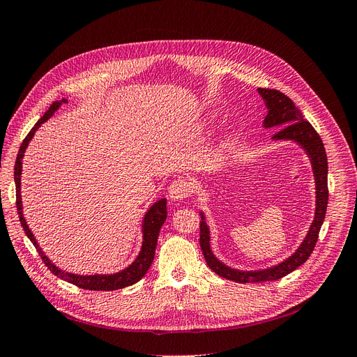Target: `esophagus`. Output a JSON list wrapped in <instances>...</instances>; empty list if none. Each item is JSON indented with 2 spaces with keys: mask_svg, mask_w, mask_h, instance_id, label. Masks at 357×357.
Masks as SVG:
<instances>
[{
  "mask_svg": "<svg viewBox=\"0 0 357 357\" xmlns=\"http://www.w3.org/2000/svg\"><path fill=\"white\" fill-rule=\"evenodd\" d=\"M192 192V185L191 182L183 178H178L174 182L170 183L169 187V197L172 200L179 202V200H185L191 195Z\"/></svg>",
  "mask_w": 357,
  "mask_h": 357,
  "instance_id": "esophagus-1",
  "label": "esophagus"
}]
</instances>
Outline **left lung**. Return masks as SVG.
Returning a JSON list of instances; mask_svg holds the SVG:
<instances>
[{
    "mask_svg": "<svg viewBox=\"0 0 357 357\" xmlns=\"http://www.w3.org/2000/svg\"><path fill=\"white\" fill-rule=\"evenodd\" d=\"M257 91L261 98L265 100L268 107V114L265 117V122H263V126L280 129L273 135V139H289L298 142L306 150L310 158L316 182V212L314 220L312 222L305 241L301 243V245L297 248V252L293 256H289L287 260L273 268L250 272L231 269L213 256L212 250H210V231L206 225L204 215L202 213L200 247L203 250V256L206 259L207 266L215 273L222 276V278L240 284L276 281L301 266L314 250L328 206V158L319 134L307 121H305V117H303L300 110L296 107L291 98H288L285 94L276 89L259 88Z\"/></svg>",
    "mask_w": 357,
    "mask_h": 357,
    "instance_id": "1",
    "label": "left lung"
}]
</instances>
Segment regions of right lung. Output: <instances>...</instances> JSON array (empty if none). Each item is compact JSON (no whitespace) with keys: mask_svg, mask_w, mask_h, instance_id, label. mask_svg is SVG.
Instances as JSON below:
<instances>
[{"mask_svg":"<svg viewBox=\"0 0 357 357\" xmlns=\"http://www.w3.org/2000/svg\"><path fill=\"white\" fill-rule=\"evenodd\" d=\"M61 102H68V100H61V101H54L50 109L45 112V114L39 119V121L35 123V126L31 129V132L26 138L23 139L19 153H17V158H16V165H15V182H16V206H17V213H19V219L22 227L28 235V238L32 241V244L35 245L36 252L41 256L43 261L45 263V266L54 273L56 276H59L60 280L68 281L79 288L84 289H91V291H113V289H121L125 287H129L132 284L138 282L139 280H142V276L147 273V271L150 269L151 263L154 260V252H155V245H157V238H158V232H160V228L165 223L166 218H167V210H166V199L158 200L157 203H154L149 212L145 213L144 216V223H142V247L141 252L138 255V257L135 259V261H132V265H129L126 269H123L122 272H117L113 275H75V273H69L60 271L56 265H52L50 261V259L44 255V252L41 250V247L38 245L33 234L31 232L28 223H26L24 218H23V212H22V197H20V175H22V158L24 154L26 147H28L29 141L32 139L35 130L41 126V123H44L45 121L54 114V112L60 107Z\"/></svg>","mask_w":357,"mask_h":357,"instance_id":"1","label":"right lung"}]
</instances>
